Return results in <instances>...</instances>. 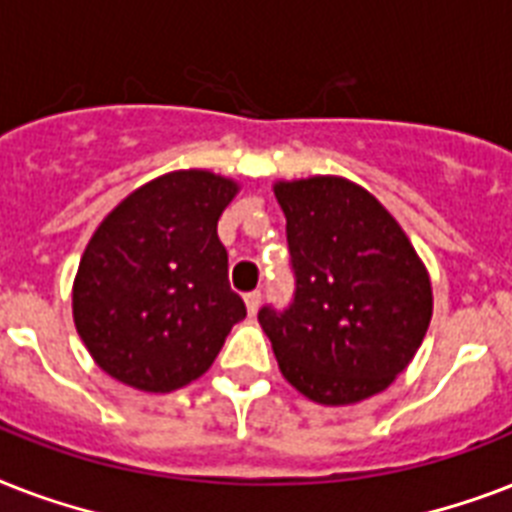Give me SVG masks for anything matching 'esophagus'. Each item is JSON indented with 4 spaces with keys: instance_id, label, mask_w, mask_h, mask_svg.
<instances>
[{
    "instance_id": "obj_1",
    "label": "esophagus",
    "mask_w": 512,
    "mask_h": 512,
    "mask_svg": "<svg viewBox=\"0 0 512 512\" xmlns=\"http://www.w3.org/2000/svg\"><path fill=\"white\" fill-rule=\"evenodd\" d=\"M260 300H263V295H260V289H252V292H247L244 295V303H247V311L255 316L257 308H260Z\"/></svg>"
}]
</instances>
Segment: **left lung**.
Segmentation results:
<instances>
[{
    "instance_id": "left-lung-1",
    "label": "left lung",
    "mask_w": 512,
    "mask_h": 512,
    "mask_svg": "<svg viewBox=\"0 0 512 512\" xmlns=\"http://www.w3.org/2000/svg\"><path fill=\"white\" fill-rule=\"evenodd\" d=\"M295 292L257 319L281 374L319 404H356L404 372L428 332L420 257L380 201L340 177L276 185Z\"/></svg>"
}]
</instances>
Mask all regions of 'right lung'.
<instances>
[{
    "label": "right lung",
    "mask_w": 512,
    "mask_h": 512,
    "mask_svg": "<svg viewBox=\"0 0 512 512\" xmlns=\"http://www.w3.org/2000/svg\"><path fill=\"white\" fill-rule=\"evenodd\" d=\"M236 185L172 172L100 223L74 281V321L92 358L124 385L170 393L207 372L247 305L228 281L217 220Z\"/></svg>",
    "instance_id": "obj_1"
}]
</instances>
